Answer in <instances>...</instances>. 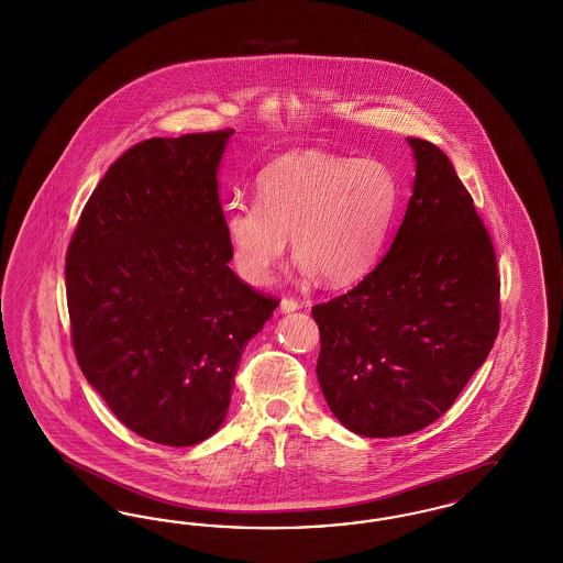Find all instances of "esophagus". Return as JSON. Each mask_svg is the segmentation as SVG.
Listing matches in <instances>:
<instances>
[{"mask_svg": "<svg viewBox=\"0 0 563 563\" xmlns=\"http://www.w3.org/2000/svg\"><path fill=\"white\" fill-rule=\"evenodd\" d=\"M301 306H299V301L294 299V297H283V301H280V312H295V310H299Z\"/></svg>", "mask_w": 563, "mask_h": 563, "instance_id": "obj_1", "label": "esophagus"}]
</instances>
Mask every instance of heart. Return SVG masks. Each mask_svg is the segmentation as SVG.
<instances>
[{"label": "heart", "mask_w": 563, "mask_h": 563, "mask_svg": "<svg viewBox=\"0 0 563 563\" xmlns=\"http://www.w3.org/2000/svg\"><path fill=\"white\" fill-rule=\"evenodd\" d=\"M255 205H232L225 239L242 280L266 285L294 242L297 268L349 287L375 268L399 202L393 170L374 158L297 152L268 164Z\"/></svg>", "instance_id": "heart-1"}]
</instances>
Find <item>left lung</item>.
I'll use <instances>...</instances> for the list:
<instances>
[{"label":"left lung","instance_id":"obj_1","mask_svg":"<svg viewBox=\"0 0 563 563\" xmlns=\"http://www.w3.org/2000/svg\"><path fill=\"white\" fill-rule=\"evenodd\" d=\"M407 141L413 194L388 253L349 294L312 308L324 401L375 439L439 420L500 327L496 251L468 189L437 145Z\"/></svg>","mask_w":563,"mask_h":563}]
</instances>
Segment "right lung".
Returning a JSON list of instances; mask_svg holds the SVG:
<instances>
[{
  "label": "right lung",
  "instance_id": "right-lung-1",
  "mask_svg": "<svg viewBox=\"0 0 563 563\" xmlns=\"http://www.w3.org/2000/svg\"><path fill=\"white\" fill-rule=\"evenodd\" d=\"M232 134L154 136L126 150L67 249L81 374L124 427L170 448L221 427L242 349L278 306L228 266L217 168Z\"/></svg>",
  "mask_w": 563,
  "mask_h": 563
}]
</instances>
